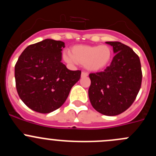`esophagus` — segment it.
<instances>
[{"instance_id": "34e87169", "label": "esophagus", "mask_w": 156, "mask_h": 156, "mask_svg": "<svg viewBox=\"0 0 156 156\" xmlns=\"http://www.w3.org/2000/svg\"><path fill=\"white\" fill-rule=\"evenodd\" d=\"M88 76V73L87 72H82L81 73V77H86Z\"/></svg>"}]
</instances>
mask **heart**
Returning <instances> with one entry per match:
<instances>
[{"instance_id":"obj_1","label":"heart","mask_w":156,"mask_h":156,"mask_svg":"<svg viewBox=\"0 0 156 156\" xmlns=\"http://www.w3.org/2000/svg\"><path fill=\"white\" fill-rule=\"evenodd\" d=\"M111 48L107 45H77L71 49L70 54H65L63 58L67 63L85 65L91 71L101 70L108 66L112 58Z\"/></svg>"}]
</instances>
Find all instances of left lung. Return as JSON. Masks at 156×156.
<instances>
[{"mask_svg":"<svg viewBox=\"0 0 156 156\" xmlns=\"http://www.w3.org/2000/svg\"><path fill=\"white\" fill-rule=\"evenodd\" d=\"M106 44L115 54L104 71L90 73L88 90L93 108L105 115H117L126 111L135 101L142 81L140 58L132 48L118 41Z\"/></svg>","mask_w":156,"mask_h":156,"instance_id":"left-lung-1","label":"left lung"}]
</instances>
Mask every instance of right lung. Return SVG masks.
Returning a JSON list of instances; mask_svg holds the SVG:
<instances>
[{
  "mask_svg": "<svg viewBox=\"0 0 156 156\" xmlns=\"http://www.w3.org/2000/svg\"><path fill=\"white\" fill-rule=\"evenodd\" d=\"M65 43L46 39L29 45L15 66L18 94L24 104L40 113L60 108L81 71H72L62 62Z\"/></svg>",
  "mask_w": 156,
  "mask_h": 156,
  "instance_id": "add662e5",
  "label": "right lung"
}]
</instances>
